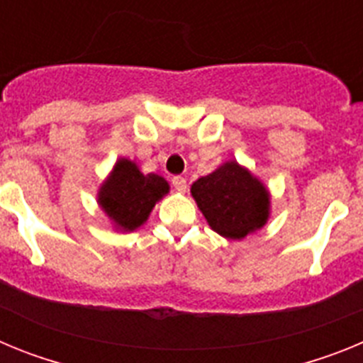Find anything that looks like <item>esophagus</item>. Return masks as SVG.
<instances>
[{
	"instance_id": "esophagus-1",
	"label": "esophagus",
	"mask_w": 363,
	"mask_h": 363,
	"mask_svg": "<svg viewBox=\"0 0 363 363\" xmlns=\"http://www.w3.org/2000/svg\"><path fill=\"white\" fill-rule=\"evenodd\" d=\"M172 187L178 192H185L187 191V179H185L184 176H174V178H172Z\"/></svg>"
}]
</instances>
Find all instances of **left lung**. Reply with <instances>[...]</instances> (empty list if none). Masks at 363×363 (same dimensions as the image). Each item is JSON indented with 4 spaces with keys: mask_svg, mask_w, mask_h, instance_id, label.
Segmentation results:
<instances>
[{
    "mask_svg": "<svg viewBox=\"0 0 363 363\" xmlns=\"http://www.w3.org/2000/svg\"><path fill=\"white\" fill-rule=\"evenodd\" d=\"M191 192L211 229L229 240L245 238L267 221L269 192L236 162L194 182Z\"/></svg>",
    "mask_w": 363,
    "mask_h": 363,
    "instance_id": "1",
    "label": "left lung"
}]
</instances>
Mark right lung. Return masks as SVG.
I'll return each mask as SVG.
<instances>
[{"label": "right lung", "instance_id": "obj_1", "mask_svg": "<svg viewBox=\"0 0 363 363\" xmlns=\"http://www.w3.org/2000/svg\"><path fill=\"white\" fill-rule=\"evenodd\" d=\"M169 192L158 174H143L130 160H120L99 191V205L123 230H134L149 218L154 203Z\"/></svg>", "mask_w": 363, "mask_h": 363}]
</instances>
